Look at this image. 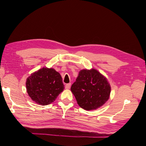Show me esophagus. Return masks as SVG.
<instances>
[{
  "mask_svg": "<svg viewBox=\"0 0 146 146\" xmlns=\"http://www.w3.org/2000/svg\"><path fill=\"white\" fill-rule=\"evenodd\" d=\"M70 87V83H68V84H66V86H65V88H66V89H67V90L69 89Z\"/></svg>",
  "mask_w": 146,
  "mask_h": 146,
  "instance_id": "34e87169",
  "label": "esophagus"
}]
</instances>
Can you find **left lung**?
Segmentation results:
<instances>
[{"instance_id": "1", "label": "left lung", "mask_w": 146, "mask_h": 146, "mask_svg": "<svg viewBox=\"0 0 146 146\" xmlns=\"http://www.w3.org/2000/svg\"><path fill=\"white\" fill-rule=\"evenodd\" d=\"M78 105L84 110H96L109 98L111 87L107 79L95 69H83L70 88Z\"/></svg>"}]
</instances>
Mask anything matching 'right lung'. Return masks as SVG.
I'll return each instance as SVG.
<instances>
[{
    "label": "right lung",
    "mask_w": 146,
    "mask_h": 146,
    "mask_svg": "<svg viewBox=\"0 0 146 146\" xmlns=\"http://www.w3.org/2000/svg\"><path fill=\"white\" fill-rule=\"evenodd\" d=\"M25 85L31 99L41 105H47L55 101L64 88L60 73L47 68H41L31 74Z\"/></svg>",
    "instance_id": "add662e5"
}]
</instances>
